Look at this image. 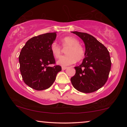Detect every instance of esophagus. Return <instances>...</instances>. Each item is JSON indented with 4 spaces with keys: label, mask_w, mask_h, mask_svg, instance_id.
<instances>
[{
    "label": "esophagus",
    "mask_w": 127,
    "mask_h": 127,
    "mask_svg": "<svg viewBox=\"0 0 127 127\" xmlns=\"http://www.w3.org/2000/svg\"><path fill=\"white\" fill-rule=\"evenodd\" d=\"M67 68V67H65V66H62V70H65V69H66Z\"/></svg>",
    "instance_id": "34e87169"
}]
</instances>
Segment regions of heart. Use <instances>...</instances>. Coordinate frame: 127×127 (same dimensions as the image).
Returning a JSON list of instances; mask_svg holds the SVG:
<instances>
[{"mask_svg":"<svg viewBox=\"0 0 127 127\" xmlns=\"http://www.w3.org/2000/svg\"><path fill=\"white\" fill-rule=\"evenodd\" d=\"M63 48H67L66 50V56H62L57 61V64L62 66L72 65L76 61H80L84 58L85 51L83 47L79 44V41L76 38L67 36L61 40ZM51 51L55 58H59L61 54V48L56 43L51 46Z\"/></svg>","mask_w":127,"mask_h":127,"instance_id":"b5f03b06","label":"heart"}]
</instances>
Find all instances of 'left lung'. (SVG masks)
I'll list each match as a JSON object with an SVG mask.
<instances>
[{"instance_id": "obj_1", "label": "left lung", "mask_w": 127, "mask_h": 127, "mask_svg": "<svg viewBox=\"0 0 127 127\" xmlns=\"http://www.w3.org/2000/svg\"><path fill=\"white\" fill-rule=\"evenodd\" d=\"M72 32L84 41L86 51L82 63L74 67L76 73L70 79L71 83L81 93H93L103 87L108 79L112 64L109 52L91 34L77 31Z\"/></svg>"}]
</instances>
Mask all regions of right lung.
<instances>
[{"instance_id":"1","label":"right lung","mask_w":127,"mask_h":127,"mask_svg":"<svg viewBox=\"0 0 127 127\" xmlns=\"http://www.w3.org/2000/svg\"><path fill=\"white\" fill-rule=\"evenodd\" d=\"M57 37L56 32L47 33L33 37L27 41L19 55L20 72L27 86L41 91L53 84L61 66L55 63L51 46Z\"/></svg>"}]
</instances>
